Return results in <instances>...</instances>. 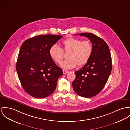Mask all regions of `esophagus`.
I'll use <instances>...</instances> for the list:
<instances>
[{"mask_svg":"<svg viewBox=\"0 0 130 130\" xmlns=\"http://www.w3.org/2000/svg\"><path fill=\"white\" fill-rule=\"evenodd\" d=\"M63 74L65 75V74H66L68 73H69V71L67 70H63Z\"/></svg>","mask_w":130,"mask_h":130,"instance_id":"34e87169","label":"esophagus"}]
</instances>
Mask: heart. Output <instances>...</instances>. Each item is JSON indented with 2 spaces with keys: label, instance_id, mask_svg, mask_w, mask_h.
<instances>
[{
  "label": "heart",
  "instance_id": "b5f03b06",
  "mask_svg": "<svg viewBox=\"0 0 130 130\" xmlns=\"http://www.w3.org/2000/svg\"><path fill=\"white\" fill-rule=\"evenodd\" d=\"M63 50L68 52L67 57L63 61L60 66L64 69L75 68L77 64L80 66L89 60L92 52V45L89 40H82L78 39L69 38L63 41ZM51 58L56 63L60 64L63 58V50L57 44L52 45L49 50Z\"/></svg>",
  "mask_w": 130,
  "mask_h": 130
}]
</instances>
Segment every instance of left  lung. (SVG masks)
I'll return each mask as SVG.
<instances>
[{"instance_id":"8db88e82","label":"left lung","mask_w":130,"mask_h":130,"mask_svg":"<svg viewBox=\"0 0 130 130\" xmlns=\"http://www.w3.org/2000/svg\"><path fill=\"white\" fill-rule=\"evenodd\" d=\"M85 36L92 44V52L87 63L76 71L72 83L73 89L80 96L90 98L98 94L104 87L112 70L109 48L105 41L92 33L76 34Z\"/></svg>"}]
</instances>
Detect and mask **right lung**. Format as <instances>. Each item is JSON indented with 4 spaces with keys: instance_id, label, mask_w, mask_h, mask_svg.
Returning <instances> with one entry per match:
<instances>
[{
    "instance_id": "right-lung-1",
    "label": "right lung",
    "mask_w": 130,
    "mask_h": 130,
    "mask_svg": "<svg viewBox=\"0 0 130 130\" xmlns=\"http://www.w3.org/2000/svg\"><path fill=\"white\" fill-rule=\"evenodd\" d=\"M62 38L59 35H40L25 40L21 45L17 72L24 90L35 98L51 95L63 75L49 54L50 47Z\"/></svg>"
}]
</instances>
